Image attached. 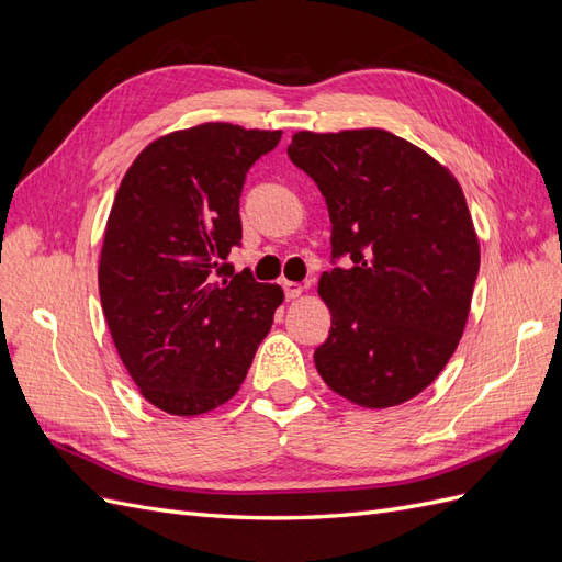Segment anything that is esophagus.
I'll use <instances>...</instances> for the list:
<instances>
[{
    "label": "esophagus",
    "instance_id": "1",
    "mask_svg": "<svg viewBox=\"0 0 562 562\" xmlns=\"http://www.w3.org/2000/svg\"><path fill=\"white\" fill-rule=\"evenodd\" d=\"M302 291H304V285H302V283H297V281H283V293H285V297H288V300H295V297H300V295H302Z\"/></svg>",
    "mask_w": 562,
    "mask_h": 562
}]
</instances>
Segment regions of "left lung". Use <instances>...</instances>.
<instances>
[{
	"instance_id": "1",
	"label": "left lung",
	"mask_w": 562,
	"mask_h": 562,
	"mask_svg": "<svg viewBox=\"0 0 562 562\" xmlns=\"http://www.w3.org/2000/svg\"><path fill=\"white\" fill-rule=\"evenodd\" d=\"M288 157L316 182L333 225L318 375L363 407L411 401L450 361L471 310L481 250L462 187L382 128L300 131Z\"/></svg>"
}]
</instances>
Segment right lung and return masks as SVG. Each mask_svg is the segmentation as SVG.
Here are the masks:
<instances>
[{
    "mask_svg": "<svg viewBox=\"0 0 562 562\" xmlns=\"http://www.w3.org/2000/svg\"><path fill=\"white\" fill-rule=\"evenodd\" d=\"M281 131L201 124L147 145L108 217L98 285L114 347L143 396L190 417L229 401L283 291L236 274L239 199Z\"/></svg>",
    "mask_w": 562,
    "mask_h": 562,
    "instance_id": "obj_1",
    "label": "right lung"
}]
</instances>
